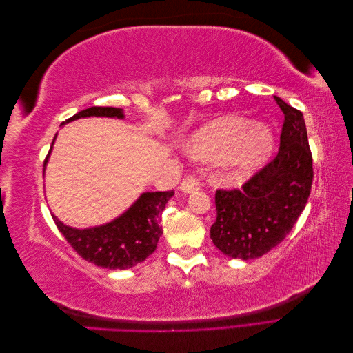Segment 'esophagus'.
I'll return each instance as SVG.
<instances>
[{"label": "esophagus", "mask_w": 353, "mask_h": 353, "mask_svg": "<svg viewBox=\"0 0 353 353\" xmlns=\"http://www.w3.org/2000/svg\"><path fill=\"white\" fill-rule=\"evenodd\" d=\"M200 179L196 175H188L183 179V183L179 185V190L183 193H193V191L200 190Z\"/></svg>", "instance_id": "1"}]
</instances>
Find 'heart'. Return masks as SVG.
Masks as SVG:
<instances>
[{
  "label": "heart",
  "instance_id": "b5f03b06",
  "mask_svg": "<svg viewBox=\"0 0 353 353\" xmlns=\"http://www.w3.org/2000/svg\"><path fill=\"white\" fill-rule=\"evenodd\" d=\"M184 148L193 157L222 160L239 172H250L271 154L274 135L263 125L231 114L201 126L187 138Z\"/></svg>",
  "mask_w": 353,
  "mask_h": 353
}]
</instances>
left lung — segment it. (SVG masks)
Wrapping results in <instances>:
<instances>
[{"mask_svg": "<svg viewBox=\"0 0 353 353\" xmlns=\"http://www.w3.org/2000/svg\"><path fill=\"white\" fill-rule=\"evenodd\" d=\"M284 113L280 150L240 190H218L213 244L234 259L261 258L292 231L303 212L314 178L302 112L275 97Z\"/></svg>", "mask_w": 353, "mask_h": 353, "instance_id": "8db88e82", "label": "left lung"}]
</instances>
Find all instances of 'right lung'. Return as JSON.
Returning <instances> with one entry per match:
<instances>
[{
  "label": "right lung",
  "instance_id": "obj_1",
  "mask_svg": "<svg viewBox=\"0 0 353 353\" xmlns=\"http://www.w3.org/2000/svg\"><path fill=\"white\" fill-rule=\"evenodd\" d=\"M92 116L116 117V119L125 117L122 109L90 108L72 116L68 122ZM68 122H63L61 125ZM56 137L44 162V172ZM172 196L174 191H156V193L147 191L122 215L103 225L91 228H73L63 223L56 215L51 216L68 243L85 261L101 268L128 270L137 263L144 262L156 250L157 241L163 232L160 227V215Z\"/></svg>",
  "mask_w": 353,
  "mask_h": 353
}]
</instances>
